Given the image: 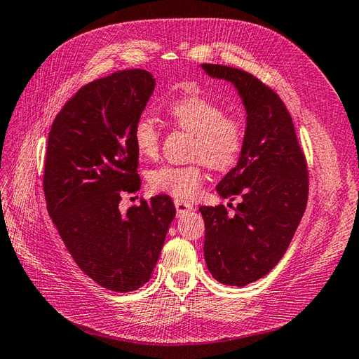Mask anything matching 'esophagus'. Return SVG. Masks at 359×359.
<instances>
[{"label":"esophagus","instance_id":"34e87169","mask_svg":"<svg viewBox=\"0 0 359 359\" xmlns=\"http://www.w3.org/2000/svg\"><path fill=\"white\" fill-rule=\"evenodd\" d=\"M175 207H177L178 217H181V215H186V213L194 210V205L192 204L187 203V201H182V200H175Z\"/></svg>","mask_w":359,"mask_h":359}]
</instances>
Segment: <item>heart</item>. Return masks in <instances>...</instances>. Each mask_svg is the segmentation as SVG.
I'll return each instance as SVG.
<instances>
[{"mask_svg": "<svg viewBox=\"0 0 359 359\" xmlns=\"http://www.w3.org/2000/svg\"><path fill=\"white\" fill-rule=\"evenodd\" d=\"M169 112L182 130L195 135L194 159L203 161L217 172L232 169L244 147V127L224 109L200 93H190L173 101ZM133 146L144 159H154L159 152V132L155 121L141 115L132 130ZM204 164L201 161L187 165L164 164L147 175L149 186L155 192L177 198H194L204 182Z\"/></svg>", "mask_w": 359, "mask_h": 359, "instance_id": "b5f03b06", "label": "heart"}]
</instances>
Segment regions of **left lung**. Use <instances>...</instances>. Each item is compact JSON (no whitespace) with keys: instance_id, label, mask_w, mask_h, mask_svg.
Segmentation results:
<instances>
[{"instance_id":"obj_1","label":"left lung","mask_w":359,"mask_h":359,"mask_svg":"<svg viewBox=\"0 0 359 359\" xmlns=\"http://www.w3.org/2000/svg\"><path fill=\"white\" fill-rule=\"evenodd\" d=\"M201 67L236 87L247 114L241 156L217 186L219 196L243 201L235 215L222 204L200 207L207 269L221 284L243 287L266 276L287 250L307 205V163L289 110L270 87L241 69Z\"/></svg>"}]
</instances>
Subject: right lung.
<instances>
[{"label":"right lung","instance_id":"right-lung-1","mask_svg":"<svg viewBox=\"0 0 359 359\" xmlns=\"http://www.w3.org/2000/svg\"><path fill=\"white\" fill-rule=\"evenodd\" d=\"M154 89L142 69L95 79L61 109L47 141V212L78 267L121 293L150 280L175 218L167 195L118 209L123 194L141 187L132 130Z\"/></svg>","mask_w":359,"mask_h":359}]
</instances>
